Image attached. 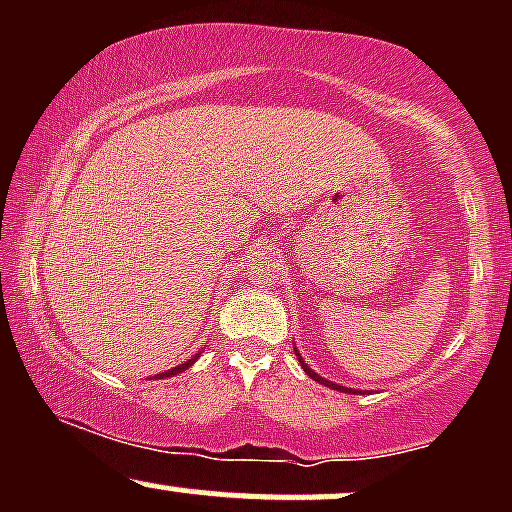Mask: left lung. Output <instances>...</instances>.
Returning <instances> with one entry per match:
<instances>
[{"label":"left lung","instance_id":"8db88e82","mask_svg":"<svg viewBox=\"0 0 512 512\" xmlns=\"http://www.w3.org/2000/svg\"><path fill=\"white\" fill-rule=\"evenodd\" d=\"M298 361H301V366H303V370H305V373H308V375H310V378H313V380H317V383H320V385H325V387H332V390H342V392H354V395H356V390H349V387H342V385H334V383H330V380L320 378V375H317V373H315V370H310L308 366H305V361H303V358H301V356H298Z\"/></svg>","mask_w":512,"mask_h":512}]
</instances>
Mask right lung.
<instances>
[{"mask_svg":"<svg viewBox=\"0 0 512 512\" xmlns=\"http://www.w3.org/2000/svg\"><path fill=\"white\" fill-rule=\"evenodd\" d=\"M197 361V356L195 358H190V361H185V363H180V366H175V368H170V370H163V373H158L156 378H170V375H178V373H182V370H187L192 366V363Z\"/></svg>","mask_w":512,"mask_h":512,"instance_id":"add662e5","label":"right lung"}]
</instances>
